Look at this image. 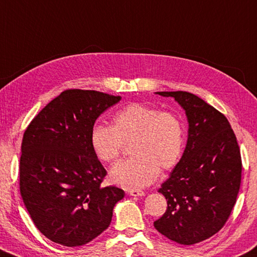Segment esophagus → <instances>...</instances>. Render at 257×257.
<instances>
[{"label": "esophagus", "instance_id": "esophagus-1", "mask_svg": "<svg viewBox=\"0 0 257 257\" xmlns=\"http://www.w3.org/2000/svg\"><path fill=\"white\" fill-rule=\"evenodd\" d=\"M129 195H132V197H144L145 192L144 191H139V190H130Z\"/></svg>", "mask_w": 257, "mask_h": 257}]
</instances>
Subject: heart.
<instances>
[{"label": "heart", "mask_w": 257, "mask_h": 257, "mask_svg": "<svg viewBox=\"0 0 257 257\" xmlns=\"http://www.w3.org/2000/svg\"><path fill=\"white\" fill-rule=\"evenodd\" d=\"M129 142L134 156L114 164L110 180L124 189L139 190L157 179L160 169L170 170L179 163L184 147L183 123L174 113L133 103L114 114L111 127L96 124L91 130L92 151L102 162L115 161L123 143Z\"/></svg>", "instance_id": "b5f03b06"}]
</instances>
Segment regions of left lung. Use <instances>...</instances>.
<instances>
[{
  "mask_svg": "<svg viewBox=\"0 0 257 257\" xmlns=\"http://www.w3.org/2000/svg\"><path fill=\"white\" fill-rule=\"evenodd\" d=\"M185 111L188 142L180 162L158 192L167 209L154 227L182 245L208 239L225 225L234 208L241 180L238 143L225 115L184 91L156 92Z\"/></svg>",
  "mask_w": 257,
  "mask_h": 257,
  "instance_id": "1",
  "label": "left lung"
}]
</instances>
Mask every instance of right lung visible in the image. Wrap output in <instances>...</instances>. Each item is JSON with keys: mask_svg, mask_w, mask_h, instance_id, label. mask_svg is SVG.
<instances>
[{"mask_svg": "<svg viewBox=\"0 0 257 257\" xmlns=\"http://www.w3.org/2000/svg\"><path fill=\"white\" fill-rule=\"evenodd\" d=\"M121 96L67 90L28 125L20 158V193L32 221L57 244L85 245L109 227L123 190L102 186L106 171L92 151L91 130Z\"/></svg>", "mask_w": 257, "mask_h": 257, "instance_id": "add662e5", "label": "right lung"}]
</instances>
